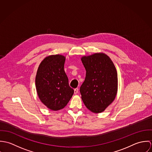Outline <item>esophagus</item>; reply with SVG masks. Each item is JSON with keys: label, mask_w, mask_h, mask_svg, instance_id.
<instances>
[{"label": "esophagus", "mask_w": 152, "mask_h": 152, "mask_svg": "<svg viewBox=\"0 0 152 152\" xmlns=\"http://www.w3.org/2000/svg\"><path fill=\"white\" fill-rule=\"evenodd\" d=\"M78 92V88H75L74 89V94H77Z\"/></svg>", "instance_id": "1"}]
</instances>
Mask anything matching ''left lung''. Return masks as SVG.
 I'll use <instances>...</instances> for the list:
<instances>
[{
	"label": "left lung",
	"instance_id": "left-lung-1",
	"mask_svg": "<svg viewBox=\"0 0 152 152\" xmlns=\"http://www.w3.org/2000/svg\"><path fill=\"white\" fill-rule=\"evenodd\" d=\"M86 70L85 80L80 91L87 108L101 113L115 98L118 89V75L108 56L96 53L81 58Z\"/></svg>",
	"mask_w": 152,
	"mask_h": 152
}]
</instances>
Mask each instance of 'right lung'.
Here are the masks:
<instances>
[{
    "label": "right lung",
    "mask_w": 152,
    "mask_h": 152,
    "mask_svg": "<svg viewBox=\"0 0 152 152\" xmlns=\"http://www.w3.org/2000/svg\"><path fill=\"white\" fill-rule=\"evenodd\" d=\"M65 60V57L59 54L45 57L39 65L36 77L40 99L53 110L64 108L74 94L64 69Z\"/></svg>",
    "instance_id": "add662e5"
}]
</instances>
